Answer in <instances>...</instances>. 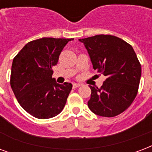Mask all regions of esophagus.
<instances>
[{
  "instance_id": "34e87169",
  "label": "esophagus",
  "mask_w": 152,
  "mask_h": 152,
  "mask_svg": "<svg viewBox=\"0 0 152 152\" xmlns=\"http://www.w3.org/2000/svg\"><path fill=\"white\" fill-rule=\"evenodd\" d=\"M81 84H76V83H74L73 84H72V88H79V87H80Z\"/></svg>"
}]
</instances>
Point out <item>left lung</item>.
<instances>
[{"mask_svg": "<svg viewBox=\"0 0 152 152\" xmlns=\"http://www.w3.org/2000/svg\"><path fill=\"white\" fill-rule=\"evenodd\" d=\"M88 50L93 68L106 76L100 88L89 86V109L96 115L114 117L130 107L138 93L141 64L132 45L112 35L80 39Z\"/></svg>", "mask_w": 152, "mask_h": 152, "instance_id": "obj_1", "label": "left lung"}]
</instances>
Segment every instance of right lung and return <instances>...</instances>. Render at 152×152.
Wrapping results in <instances>:
<instances>
[{
    "mask_svg": "<svg viewBox=\"0 0 152 152\" xmlns=\"http://www.w3.org/2000/svg\"><path fill=\"white\" fill-rule=\"evenodd\" d=\"M72 40L44 37L32 40L12 61L11 88L20 105L34 117L53 118L65 106L72 85L57 84L52 76L61 51Z\"/></svg>",
    "mask_w": 152,
    "mask_h": 152,
    "instance_id": "right-lung-1",
    "label": "right lung"
}]
</instances>
